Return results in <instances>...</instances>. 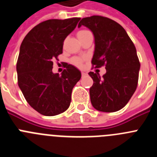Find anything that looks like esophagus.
<instances>
[{"instance_id":"34e87169","label":"esophagus","mask_w":157,"mask_h":157,"mask_svg":"<svg viewBox=\"0 0 157 157\" xmlns=\"http://www.w3.org/2000/svg\"><path fill=\"white\" fill-rule=\"evenodd\" d=\"M86 72H82V77H83V76H85V75H86Z\"/></svg>"}]
</instances>
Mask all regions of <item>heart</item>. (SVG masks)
Masks as SVG:
<instances>
[{
  "label": "heart",
  "instance_id": "b5f03b06",
  "mask_svg": "<svg viewBox=\"0 0 157 157\" xmlns=\"http://www.w3.org/2000/svg\"><path fill=\"white\" fill-rule=\"evenodd\" d=\"M90 34V32L88 31V30H79V31L77 33V37H78V38L80 40L81 38H82V37H84L85 36H86L87 34ZM73 63H74L75 64L80 66V65L82 64V59H75L74 60H73Z\"/></svg>",
  "mask_w": 157,
  "mask_h": 157
}]
</instances>
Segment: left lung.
Segmentation results:
<instances>
[{"label": "left lung", "instance_id": "1", "mask_svg": "<svg viewBox=\"0 0 157 157\" xmlns=\"http://www.w3.org/2000/svg\"><path fill=\"white\" fill-rule=\"evenodd\" d=\"M81 26L94 34L93 66L105 65L106 68L102 78L98 72L89 73L94 80L90 89L91 104L100 112H117L128 103L138 86L140 63L135 46L121 25L109 18H83L78 27Z\"/></svg>", "mask_w": 157, "mask_h": 157}]
</instances>
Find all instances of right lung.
Returning a JSON list of instances; mask_svg holds the SVG:
<instances>
[{
    "label": "right lung",
    "instance_id": "obj_1",
    "mask_svg": "<svg viewBox=\"0 0 157 157\" xmlns=\"http://www.w3.org/2000/svg\"><path fill=\"white\" fill-rule=\"evenodd\" d=\"M79 20L75 17L40 23L21 44L18 85L27 103L43 116H56L68 109L72 89L81 78L80 71L67 63L61 75L52 72V61L63 52V41Z\"/></svg>",
    "mask_w": 157,
    "mask_h": 157
}]
</instances>
